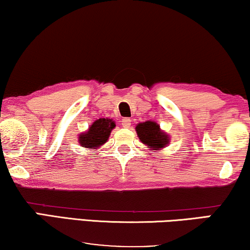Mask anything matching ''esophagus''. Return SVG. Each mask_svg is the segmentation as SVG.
I'll use <instances>...</instances> for the list:
<instances>
[{
	"mask_svg": "<svg viewBox=\"0 0 250 250\" xmlns=\"http://www.w3.org/2000/svg\"><path fill=\"white\" fill-rule=\"evenodd\" d=\"M131 119L129 118H124L122 121V125H123V127H129V126H131Z\"/></svg>",
	"mask_w": 250,
	"mask_h": 250,
	"instance_id": "1",
	"label": "esophagus"
}]
</instances>
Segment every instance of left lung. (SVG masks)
<instances>
[{"mask_svg": "<svg viewBox=\"0 0 250 250\" xmlns=\"http://www.w3.org/2000/svg\"><path fill=\"white\" fill-rule=\"evenodd\" d=\"M136 133L140 141L153 150H160L169 142V136L162 131L159 125L152 121L139 123L136 125Z\"/></svg>", "mask_w": 250, "mask_h": 250, "instance_id": "1", "label": "left lung"}]
</instances>
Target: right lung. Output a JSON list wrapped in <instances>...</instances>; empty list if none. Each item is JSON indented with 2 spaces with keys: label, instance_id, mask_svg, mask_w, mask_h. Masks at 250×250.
Masks as SVG:
<instances>
[{
  "label": "right lung",
  "instance_id": "obj_1",
  "mask_svg": "<svg viewBox=\"0 0 250 250\" xmlns=\"http://www.w3.org/2000/svg\"><path fill=\"white\" fill-rule=\"evenodd\" d=\"M115 122L109 118L97 119L86 132L81 133L78 142L82 146L90 149H98L99 146L107 142L109 135L115 128Z\"/></svg>",
  "mask_w": 250,
  "mask_h": 250
}]
</instances>
